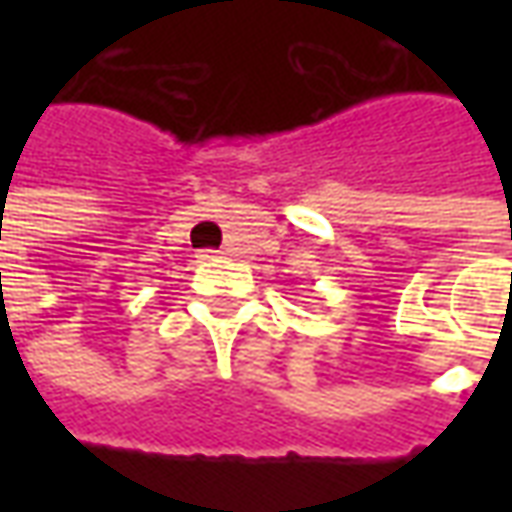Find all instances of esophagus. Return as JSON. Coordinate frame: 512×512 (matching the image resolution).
I'll use <instances>...</instances> for the list:
<instances>
[{"label": "esophagus", "mask_w": 512, "mask_h": 512, "mask_svg": "<svg viewBox=\"0 0 512 512\" xmlns=\"http://www.w3.org/2000/svg\"><path fill=\"white\" fill-rule=\"evenodd\" d=\"M216 255H219V252H211V249H208V252H202L200 257H205V260H213Z\"/></svg>", "instance_id": "obj_1"}]
</instances>
